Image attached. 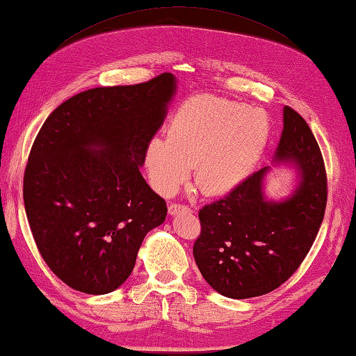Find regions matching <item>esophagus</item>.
<instances>
[{
  "label": "esophagus",
  "instance_id": "34e87169",
  "mask_svg": "<svg viewBox=\"0 0 356 356\" xmlns=\"http://www.w3.org/2000/svg\"><path fill=\"white\" fill-rule=\"evenodd\" d=\"M168 213H170L172 216L179 214V213H191V208L186 207V204L170 203V204H168Z\"/></svg>",
  "mask_w": 356,
  "mask_h": 356
}]
</instances>
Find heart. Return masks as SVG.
Listing matches in <instances>:
<instances>
[{
	"mask_svg": "<svg viewBox=\"0 0 356 356\" xmlns=\"http://www.w3.org/2000/svg\"><path fill=\"white\" fill-rule=\"evenodd\" d=\"M270 120L263 111L214 95L191 97L167 124V139L145 147L149 183L172 195L191 175L204 195L233 192L250 177L270 140Z\"/></svg>",
	"mask_w": 356,
	"mask_h": 356,
	"instance_id": "1",
	"label": "heart"
}]
</instances>
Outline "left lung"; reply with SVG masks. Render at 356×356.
Here are the masks:
<instances>
[{
	"label": "left lung",
	"mask_w": 356,
	"mask_h": 356,
	"mask_svg": "<svg viewBox=\"0 0 356 356\" xmlns=\"http://www.w3.org/2000/svg\"><path fill=\"white\" fill-rule=\"evenodd\" d=\"M275 159L296 164L300 175L288 200H266L263 179L269 167H264L198 213L195 263L211 288L225 297H258L282 286L321 228L328 194L325 164L313 131L289 106L283 109Z\"/></svg>",
	"instance_id": "obj_1"
}]
</instances>
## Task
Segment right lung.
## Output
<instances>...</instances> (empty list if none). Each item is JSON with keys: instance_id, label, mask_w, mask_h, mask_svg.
I'll return each mask as SVG.
<instances>
[{"instance_id": "right-lung-1", "label": "right lung", "mask_w": 356, "mask_h": 356, "mask_svg": "<svg viewBox=\"0 0 356 356\" xmlns=\"http://www.w3.org/2000/svg\"><path fill=\"white\" fill-rule=\"evenodd\" d=\"M175 76L95 87L48 115L31 148L23 200L43 261L67 286L102 296L127 282L167 204L139 167L164 122ZM99 149L97 150L96 148Z\"/></svg>"}]
</instances>
